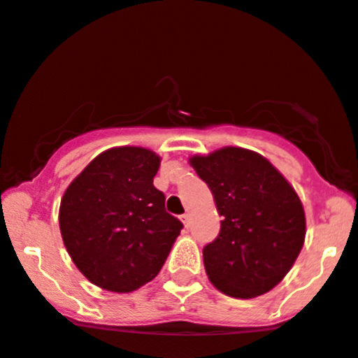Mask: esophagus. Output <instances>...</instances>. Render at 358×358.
Masks as SVG:
<instances>
[{"label": "esophagus", "instance_id": "obj_1", "mask_svg": "<svg viewBox=\"0 0 358 358\" xmlns=\"http://www.w3.org/2000/svg\"><path fill=\"white\" fill-rule=\"evenodd\" d=\"M180 221L183 222V226L188 227V226H190V215H188V214H183V215H180Z\"/></svg>", "mask_w": 358, "mask_h": 358}]
</instances>
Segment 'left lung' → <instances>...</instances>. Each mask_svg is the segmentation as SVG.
Returning <instances> with one entry per match:
<instances>
[{
	"label": "left lung",
	"mask_w": 358,
	"mask_h": 358,
	"mask_svg": "<svg viewBox=\"0 0 358 358\" xmlns=\"http://www.w3.org/2000/svg\"><path fill=\"white\" fill-rule=\"evenodd\" d=\"M210 188L221 233L203 248L209 280L236 299L272 290L299 257L306 214L294 187L268 159L226 146L188 159Z\"/></svg>",
	"instance_id": "obj_1"
}]
</instances>
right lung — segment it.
Wrapping results in <instances>:
<instances>
[{
  "label": "right lung",
  "instance_id": "obj_1",
  "mask_svg": "<svg viewBox=\"0 0 358 358\" xmlns=\"http://www.w3.org/2000/svg\"><path fill=\"white\" fill-rule=\"evenodd\" d=\"M161 158L139 146L100 152L66 188L59 227L71 260L96 287L132 292L151 282L183 224L152 185Z\"/></svg>",
  "mask_w": 358,
  "mask_h": 358
}]
</instances>
